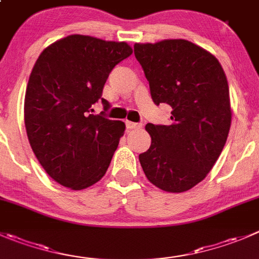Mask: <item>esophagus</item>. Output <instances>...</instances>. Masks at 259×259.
Here are the masks:
<instances>
[{
	"label": "esophagus",
	"instance_id": "esophagus-1",
	"mask_svg": "<svg viewBox=\"0 0 259 259\" xmlns=\"http://www.w3.org/2000/svg\"><path fill=\"white\" fill-rule=\"evenodd\" d=\"M126 127L130 130H137L142 127V124H138V122H133V121H126Z\"/></svg>",
	"mask_w": 259,
	"mask_h": 259
}]
</instances>
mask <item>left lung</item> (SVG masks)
Returning <instances> with one entry per match:
<instances>
[{
	"label": "left lung",
	"instance_id": "obj_1",
	"mask_svg": "<svg viewBox=\"0 0 259 259\" xmlns=\"http://www.w3.org/2000/svg\"><path fill=\"white\" fill-rule=\"evenodd\" d=\"M155 105L172 107L169 125L147 124L152 138L139 154L148 180L165 192H185L214 167L232 124L229 86L219 60L183 39L134 45Z\"/></svg>",
	"mask_w": 259,
	"mask_h": 259
}]
</instances>
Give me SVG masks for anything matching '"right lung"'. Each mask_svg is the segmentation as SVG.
<instances>
[{
    "label": "right lung",
    "mask_w": 259,
    "mask_h": 259,
    "mask_svg": "<svg viewBox=\"0 0 259 259\" xmlns=\"http://www.w3.org/2000/svg\"><path fill=\"white\" fill-rule=\"evenodd\" d=\"M125 41L69 35L45 48L30 74L25 127L35 157L59 185L83 190L106 173L125 124L91 114L117 63L132 55ZM104 114V112H101Z\"/></svg>",
    "instance_id": "add662e5"
}]
</instances>
